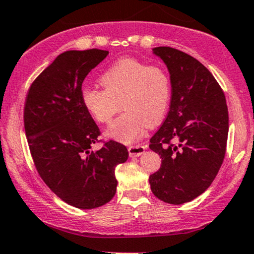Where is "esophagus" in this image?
<instances>
[{
    "label": "esophagus",
    "instance_id": "1",
    "mask_svg": "<svg viewBox=\"0 0 254 254\" xmlns=\"http://www.w3.org/2000/svg\"><path fill=\"white\" fill-rule=\"evenodd\" d=\"M146 150V146L144 145H134V146H129L128 147V153H129V157L135 158L141 156Z\"/></svg>",
    "mask_w": 254,
    "mask_h": 254
}]
</instances>
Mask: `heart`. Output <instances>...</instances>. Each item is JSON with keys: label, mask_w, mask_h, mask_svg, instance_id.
<instances>
[{"label": "heart", "mask_w": 254, "mask_h": 254, "mask_svg": "<svg viewBox=\"0 0 254 254\" xmlns=\"http://www.w3.org/2000/svg\"><path fill=\"white\" fill-rule=\"evenodd\" d=\"M103 89L84 88L82 102L98 124H109L124 107L125 112L110 125L106 135L116 141H135L147 125L159 124L168 112L171 82L165 68L134 58H122L100 78Z\"/></svg>", "instance_id": "obj_1"}]
</instances>
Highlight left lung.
Returning a JSON list of instances; mask_svg holds the SVG:
<instances>
[{
    "label": "left lung",
    "mask_w": 254,
    "mask_h": 254,
    "mask_svg": "<svg viewBox=\"0 0 254 254\" xmlns=\"http://www.w3.org/2000/svg\"><path fill=\"white\" fill-rule=\"evenodd\" d=\"M153 53L168 66L172 89L168 116L150 140L162 158L151 190L166 203L182 204L203 193L221 168L228 108L221 86L197 59L168 46Z\"/></svg>",
    "instance_id": "left-lung-1"
}]
</instances>
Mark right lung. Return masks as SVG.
I'll return each mask as SVG.
<instances>
[{"mask_svg":"<svg viewBox=\"0 0 254 254\" xmlns=\"http://www.w3.org/2000/svg\"><path fill=\"white\" fill-rule=\"evenodd\" d=\"M108 51H66L29 86L23 109L27 141L38 174L72 207L92 209L114 197L115 166L128 159L126 146L109 140L101 150L100 128L82 102V84Z\"/></svg>","mask_w":254,"mask_h":254,"instance_id":"1","label":"right lung"}]
</instances>
